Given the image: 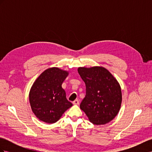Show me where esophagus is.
<instances>
[{
  "instance_id": "34e87169",
  "label": "esophagus",
  "mask_w": 152,
  "mask_h": 152,
  "mask_svg": "<svg viewBox=\"0 0 152 152\" xmlns=\"http://www.w3.org/2000/svg\"><path fill=\"white\" fill-rule=\"evenodd\" d=\"M73 104H76V105L79 104V101L78 100V99H75V101H73Z\"/></svg>"
}]
</instances>
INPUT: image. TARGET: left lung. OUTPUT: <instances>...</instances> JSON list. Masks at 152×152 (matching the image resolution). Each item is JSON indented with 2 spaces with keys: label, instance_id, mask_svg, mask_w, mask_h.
<instances>
[{
  "label": "left lung",
  "instance_id": "left-lung-1",
  "mask_svg": "<svg viewBox=\"0 0 152 152\" xmlns=\"http://www.w3.org/2000/svg\"><path fill=\"white\" fill-rule=\"evenodd\" d=\"M78 72L86 89L80 109L94 125H104L112 121L122 103L121 88L117 79L102 66L79 67Z\"/></svg>",
  "mask_w": 152,
  "mask_h": 152
}]
</instances>
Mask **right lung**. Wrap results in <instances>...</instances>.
I'll list each match as a JSON object with an SVG mask.
<instances>
[{
	"mask_svg": "<svg viewBox=\"0 0 152 152\" xmlns=\"http://www.w3.org/2000/svg\"><path fill=\"white\" fill-rule=\"evenodd\" d=\"M68 75L66 70L49 68L41 73L32 85L29 101L32 112L40 121L48 124L56 122L72 106L61 87Z\"/></svg>",
	"mask_w": 152,
	"mask_h": 152,
	"instance_id": "1",
	"label": "right lung"
}]
</instances>
